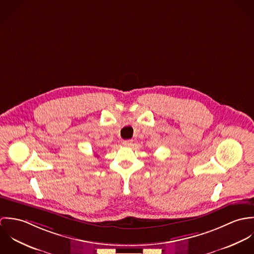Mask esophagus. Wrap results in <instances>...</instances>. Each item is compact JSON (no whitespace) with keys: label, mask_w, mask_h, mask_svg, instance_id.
<instances>
[{"label":"esophagus","mask_w":254,"mask_h":254,"mask_svg":"<svg viewBox=\"0 0 254 254\" xmlns=\"http://www.w3.org/2000/svg\"><path fill=\"white\" fill-rule=\"evenodd\" d=\"M132 143H133L132 140H125V141H123V145H125V146H129V145H132Z\"/></svg>","instance_id":"esophagus-1"}]
</instances>
